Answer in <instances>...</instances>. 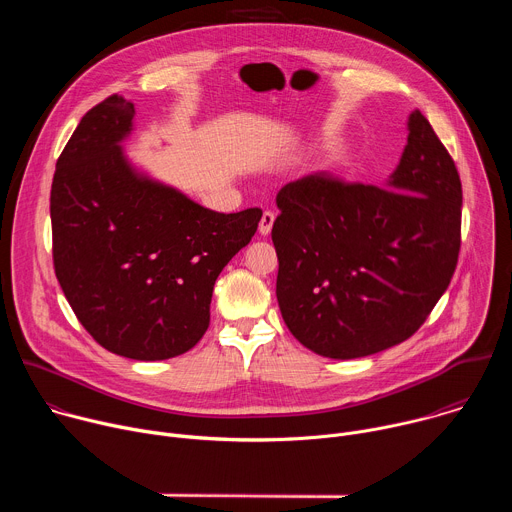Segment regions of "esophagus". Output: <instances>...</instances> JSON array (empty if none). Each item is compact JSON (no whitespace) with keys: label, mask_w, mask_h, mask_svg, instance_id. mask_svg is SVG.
<instances>
[{"label":"esophagus","mask_w":512,"mask_h":512,"mask_svg":"<svg viewBox=\"0 0 512 512\" xmlns=\"http://www.w3.org/2000/svg\"><path fill=\"white\" fill-rule=\"evenodd\" d=\"M273 221H275V214L271 210H265L263 216H261V223H259V233L269 235L271 227H273Z\"/></svg>","instance_id":"esophagus-1"}]
</instances>
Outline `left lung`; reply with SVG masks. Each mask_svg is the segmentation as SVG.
<instances>
[{
	"instance_id": "left-lung-1",
	"label": "left lung",
	"mask_w": 512,
	"mask_h": 512,
	"mask_svg": "<svg viewBox=\"0 0 512 512\" xmlns=\"http://www.w3.org/2000/svg\"><path fill=\"white\" fill-rule=\"evenodd\" d=\"M387 188L322 172L285 184L271 239L285 326L328 358L387 350L427 320L458 265L462 182L421 111Z\"/></svg>"
}]
</instances>
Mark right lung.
Wrapping results in <instances>:
<instances>
[{
    "label": "right lung",
    "instance_id": "add662e5",
    "mask_svg": "<svg viewBox=\"0 0 512 512\" xmlns=\"http://www.w3.org/2000/svg\"><path fill=\"white\" fill-rule=\"evenodd\" d=\"M133 115V103L111 95L64 145L50 190L52 261L72 312L103 348L166 360L204 336L214 281L263 212H214L137 174L121 150Z\"/></svg>",
    "mask_w": 512,
    "mask_h": 512
}]
</instances>
